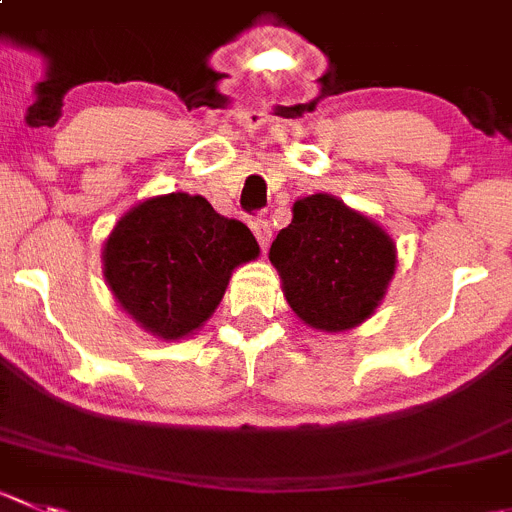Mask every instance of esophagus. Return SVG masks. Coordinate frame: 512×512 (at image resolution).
<instances>
[{
	"label": "esophagus",
	"mask_w": 512,
	"mask_h": 512,
	"mask_svg": "<svg viewBox=\"0 0 512 512\" xmlns=\"http://www.w3.org/2000/svg\"><path fill=\"white\" fill-rule=\"evenodd\" d=\"M251 231H253V236H256V241L261 243V248L269 246V241H271L269 221H264V218H253V221H251Z\"/></svg>",
	"instance_id": "1"
}]
</instances>
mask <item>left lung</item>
<instances>
[{"instance_id": "8db88e82", "label": "left lung", "mask_w": 512, "mask_h": 512, "mask_svg": "<svg viewBox=\"0 0 512 512\" xmlns=\"http://www.w3.org/2000/svg\"><path fill=\"white\" fill-rule=\"evenodd\" d=\"M269 259L304 324L347 332L367 321L387 294L397 248L372 218L314 193L294 203V218L271 243Z\"/></svg>"}]
</instances>
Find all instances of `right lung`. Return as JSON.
I'll use <instances>...</instances> for the list:
<instances>
[{"label":"right lung","mask_w":512,"mask_h":512,"mask_svg":"<svg viewBox=\"0 0 512 512\" xmlns=\"http://www.w3.org/2000/svg\"><path fill=\"white\" fill-rule=\"evenodd\" d=\"M259 256L241 221L203 196L168 193L130 208L102 248L118 304L153 337L183 339L216 311L233 269Z\"/></svg>","instance_id":"add662e5"}]
</instances>
